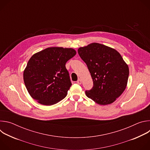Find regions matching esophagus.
I'll return each mask as SVG.
<instances>
[{"instance_id":"1","label":"esophagus","mask_w":150,"mask_h":150,"mask_svg":"<svg viewBox=\"0 0 150 150\" xmlns=\"http://www.w3.org/2000/svg\"><path fill=\"white\" fill-rule=\"evenodd\" d=\"M76 83H77L78 84H81V83H82V81H81V79H79L77 81Z\"/></svg>"}]
</instances>
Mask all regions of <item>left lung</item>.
I'll list each match as a JSON object with an SVG mask.
<instances>
[{"label":"left lung","instance_id":"obj_1","mask_svg":"<svg viewBox=\"0 0 150 150\" xmlns=\"http://www.w3.org/2000/svg\"><path fill=\"white\" fill-rule=\"evenodd\" d=\"M78 52L87 64L94 83L91 90L85 91V94L100 105L113 103L125 91L129 73L120 54L97 42L81 47Z\"/></svg>","mask_w":150,"mask_h":150}]
</instances>
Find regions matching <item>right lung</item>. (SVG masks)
<instances>
[{
    "label": "right lung",
    "mask_w": 150,
    "mask_h": 150,
    "mask_svg": "<svg viewBox=\"0 0 150 150\" xmlns=\"http://www.w3.org/2000/svg\"><path fill=\"white\" fill-rule=\"evenodd\" d=\"M76 52L72 48L51 47L34 54L24 71V81L31 97L51 105L65 98L71 86L66 63Z\"/></svg>",
    "instance_id": "add662e5"
}]
</instances>
